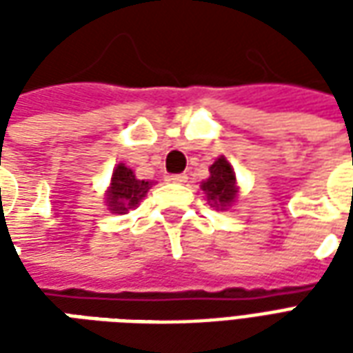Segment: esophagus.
<instances>
[{
  "label": "esophagus",
  "instance_id": "1",
  "mask_svg": "<svg viewBox=\"0 0 353 353\" xmlns=\"http://www.w3.org/2000/svg\"><path fill=\"white\" fill-rule=\"evenodd\" d=\"M170 181H172V183H185V181H187V176H185V174H174V176H170Z\"/></svg>",
  "mask_w": 353,
  "mask_h": 353
}]
</instances>
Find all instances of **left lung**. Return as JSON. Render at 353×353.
<instances>
[{
  "label": "left lung",
  "instance_id": "8db88e82",
  "mask_svg": "<svg viewBox=\"0 0 353 353\" xmlns=\"http://www.w3.org/2000/svg\"><path fill=\"white\" fill-rule=\"evenodd\" d=\"M200 187L206 192L210 206L215 210H227L236 202V176L225 157H219L210 166V177Z\"/></svg>",
  "mask_w": 353,
  "mask_h": 353
}]
</instances>
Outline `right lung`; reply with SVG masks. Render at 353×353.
<instances>
[{"mask_svg": "<svg viewBox=\"0 0 353 353\" xmlns=\"http://www.w3.org/2000/svg\"><path fill=\"white\" fill-rule=\"evenodd\" d=\"M151 185L153 181L138 179L130 168H126L124 164H119L113 170L111 185L105 192V202H108L109 210L113 214H126L134 208H138L147 191L151 189Z\"/></svg>", "mask_w": 353, "mask_h": 353, "instance_id": "right-lung-1", "label": "right lung"}]
</instances>
